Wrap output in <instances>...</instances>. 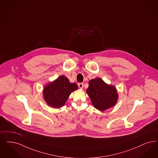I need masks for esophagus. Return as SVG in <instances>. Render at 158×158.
<instances>
[{
    "label": "esophagus",
    "mask_w": 158,
    "mask_h": 158,
    "mask_svg": "<svg viewBox=\"0 0 158 158\" xmlns=\"http://www.w3.org/2000/svg\"><path fill=\"white\" fill-rule=\"evenodd\" d=\"M77 85H78V87L79 88L83 89V83H79Z\"/></svg>",
    "instance_id": "esophagus-1"
}]
</instances>
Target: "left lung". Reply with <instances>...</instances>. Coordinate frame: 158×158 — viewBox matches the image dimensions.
Returning <instances> with one entry per match:
<instances>
[{
	"mask_svg": "<svg viewBox=\"0 0 158 158\" xmlns=\"http://www.w3.org/2000/svg\"><path fill=\"white\" fill-rule=\"evenodd\" d=\"M86 92L94 107L101 111L113 107L118 99L116 88L106 83L99 77L89 82Z\"/></svg>",
	"mask_w": 158,
	"mask_h": 158,
	"instance_id": "8db88e82",
	"label": "left lung"
}]
</instances>
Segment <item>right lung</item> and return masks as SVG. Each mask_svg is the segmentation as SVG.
I'll use <instances>...</instances> for the list:
<instances>
[{"label":"right lung","instance_id":"1","mask_svg":"<svg viewBox=\"0 0 158 158\" xmlns=\"http://www.w3.org/2000/svg\"><path fill=\"white\" fill-rule=\"evenodd\" d=\"M78 89L75 83H70L64 76L46 85L43 90L44 101L51 107L60 108L65 104L70 94Z\"/></svg>","mask_w":158,"mask_h":158}]
</instances>
